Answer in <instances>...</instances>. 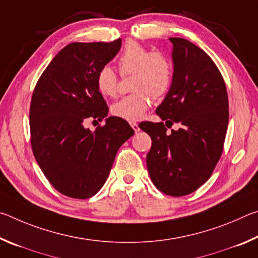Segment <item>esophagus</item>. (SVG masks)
<instances>
[{
  "label": "esophagus",
  "mask_w": 258,
  "mask_h": 258,
  "mask_svg": "<svg viewBox=\"0 0 258 258\" xmlns=\"http://www.w3.org/2000/svg\"><path fill=\"white\" fill-rule=\"evenodd\" d=\"M131 126H132V128H133L135 133H138L140 131V127H139V125L137 123H131Z\"/></svg>",
  "instance_id": "1"
}]
</instances>
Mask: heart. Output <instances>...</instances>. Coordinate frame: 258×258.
I'll use <instances>...</instances> for the list:
<instances>
[{
    "label": "heart",
    "mask_w": 258,
    "mask_h": 258,
    "mask_svg": "<svg viewBox=\"0 0 258 258\" xmlns=\"http://www.w3.org/2000/svg\"><path fill=\"white\" fill-rule=\"evenodd\" d=\"M121 75L133 74L131 89L134 92L121 98L111 106L113 116L127 121H137L145 116L150 97L159 99L167 92L172 83V64L160 52H150L137 42H128L118 59ZM117 75L110 66L99 69L95 78L97 89L103 97H113L117 92Z\"/></svg>",
    "instance_id": "obj_1"
}]
</instances>
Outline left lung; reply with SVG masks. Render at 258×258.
I'll use <instances>...</instances> for the list:
<instances>
[{
  "label": "left lung",
  "mask_w": 258,
  "mask_h": 258,
  "mask_svg": "<svg viewBox=\"0 0 258 258\" xmlns=\"http://www.w3.org/2000/svg\"><path fill=\"white\" fill-rule=\"evenodd\" d=\"M173 77L156 113L163 121H143L150 135L147 155L151 181L161 192L181 197L206 182L223 151L229 123V101L223 77L209 55L194 43L172 37ZM170 125H168V124Z\"/></svg>",
  "instance_id": "1"
}]
</instances>
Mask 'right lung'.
<instances>
[{
  "mask_svg": "<svg viewBox=\"0 0 258 258\" xmlns=\"http://www.w3.org/2000/svg\"><path fill=\"white\" fill-rule=\"evenodd\" d=\"M121 40L71 43L53 59L35 86L29 110L30 141L45 177L67 197L86 199L106 183L119 147L134 134L125 119L108 117L97 89L99 69L115 58ZM104 126L85 127L89 120Z\"/></svg>",
  "mask_w": 258,
  "mask_h": 258,
  "instance_id": "right-lung-1",
  "label": "right lung"
}]
</instances>
